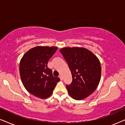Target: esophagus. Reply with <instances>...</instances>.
<instances>
[{"instance_id":"obj_1","label":"esophagus","mask_w":125,"mask_h":125,"mask_svg":"<svg viewBox=\"0 0 125 125\" xmlns=\"http://www.w3.org/2000/svg\"><path fill=\"white\" fill-rule=\"evenodd\" d=\"M59 77H60V80H62V79H63V78H62V76L61 74H60L59 76Z\"/></svg>"}]
</instances>
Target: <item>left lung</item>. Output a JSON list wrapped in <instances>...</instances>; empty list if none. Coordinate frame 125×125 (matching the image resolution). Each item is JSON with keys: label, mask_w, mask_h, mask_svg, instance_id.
Returning <instances> with one entry per match:
<instances>
[{"label": "left lung", "mask_w": 125, "mask_h": 125, "mask_svg": "<svg viewBox=\"0 0 125 125\" xmlns=\"http://www.w3.org/2000/svg\"><path fill=\"white\" fill-rule=\"evenodd\" d=\"M71 70L72 81L66 85L73 99L83 100L93 93L101 79V67L98 58L84 48H63L60 50Z\"/></svg>", "instance_id": "1"}]
</instances>
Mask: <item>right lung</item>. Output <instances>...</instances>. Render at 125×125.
Segmentation results:
<instances>
[{
  "label": "right lung",
  "mask_w": 125,
  "mask_h": 125,
  "mask_svg": "<svg viewBox=\"0 0 125 125\" xmlns=\"http://www.w3.org/2000/svg\"><path fill=\"white\" fill-rule=\"evenodd\" d=\"M55 47H34L27 52L20 62L22 83L31 94L44 99L52 94L60 79L53 77L48 67L49 60L57 51Z\"/></svg>",
  "instance_id": "right-lung-1"
}]
</instances>
